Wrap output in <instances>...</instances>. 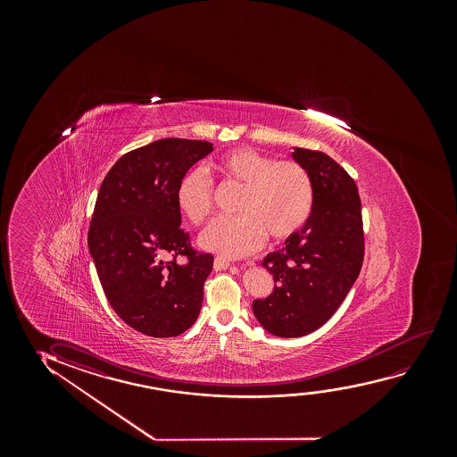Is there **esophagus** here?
I'll return each instance as SVG.
<instances>
[{"instance_id": "34e87169", "label": "esophagus", "mask_w": 457, "mask_h": 457, "mask_svg": "<svg viewBox=\"0 0 457 457\" xmlns=\"http://www.w3.org/2000/svg\"><path fill=\"white\" fill-rule=\"evenodd\" d=\"M231 267V262L225 259V257H215L213 261V269L215 270H226Z\"/></svg>"}]
</instances>
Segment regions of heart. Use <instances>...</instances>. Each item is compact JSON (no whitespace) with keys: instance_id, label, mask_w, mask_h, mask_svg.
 <instances>
[{"instance_id":"heart-1","label":"heart","mask_w":457,"mask_h":457,"mask_svg":"<svg viewBox=\"0 0 457 457\" xmlns=\"http://www.w3.org/2000/svg\"><path fill=\"white\" fill-rule=\"evenodd\" d=\"M207 173L223 187H240L237 215L217 220L200 238L203 248L220 256L254 253L265 244L267 232L276 240L292 237L312 215V178L295 161H275L240 146L217 157ZM176 206L190 223H206L213 212L212 181L200 170L186 173L176 188Z\"/></svg>"}]
</instances>
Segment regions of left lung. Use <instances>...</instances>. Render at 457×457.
Here are the masks:
<instances>
[{"mask_svg":"<svg viewBox=\"0 0 457 457\" xmlns=\"http://www.w3.org/2000/svg\"><path fill=\"white\" fill-rule=\"evenodd\" d=\"M292 156L312 178V215L263 259L275 290L253 301L259 323L278 337H301L325 325L356 282L365 251L354 179L321 151L295 148Z\"/></svg>","mask_w":457,"mask_h":457,"instance_id":"8db88e82","label":"left lung"}]
</instances>
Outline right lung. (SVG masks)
Here are the masks:
<instances>
[{
	"label": "right lung",
	"instance_id": "obj_1",
	"mask_svg": "<svg viewBox=\"0 0 457 457\" xmlns=\"http://www.w3.org/2000/svg\"><path fill=\"white\" fill-rule=\"evenodd\" d=\"M212 150L204 140H156L120 157L101 182L88 251L109 304L145 336L176 337L198 319L213 256L182 229L176 188Z\"/></svg>",
	"mask_w": 457,
	"mask_h": 457
}]
</instances>
